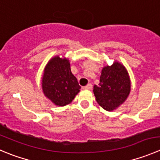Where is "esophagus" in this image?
<instances>
[{"mask_svg":"<svg viewBox=\"0 0 160 160\" xmlns=\"http://www.w3.org/2000/svg\"><path fill=\"white\" fill-rule=\"evenodd\" d=\"M84 89H88V90H91V88H92V84L91 83H88V85H86V86L84 87Z\"/></svg>","mask_w":160,"mask_h":160,"instance_id":"1","label":"esophagus"}]
</instances>
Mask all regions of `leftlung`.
<instances>
[{
    "label": "left lung",
    "mask_w": 160,
    "mask_h": 160,
    "mask_svg": "<svg viewBox=\"0 0 160 160\" xmlns=\"http://www.w3.org/2000/svg\"><path fill=\"white\" fill-rule=\"evenodd\" d=\"M98 103L107 111H112L123 103L131 91V80L126 68L115 62L102 69L100 83L94 86Z\"/></svg>",
    "instance_id": "1"
}]
</instances>
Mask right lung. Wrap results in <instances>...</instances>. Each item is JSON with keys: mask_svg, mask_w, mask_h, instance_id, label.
<instances>
[{"mask_svg": "<svg viewBox=\"0 0 160 160\" xmlns=\"http://www.w3.org/2000/svg\"><path fill=\"white\" fill-rule=\"evenodd\" d=\"M41 83L44 95L58 106L70 103L81 88L71 72L69 59L59 56L49 60Z\"/></svg>", "mask_w": 160, "mask_h": 160, "instance_id": "add662e5", "label": "right lung"}]
</instances>
